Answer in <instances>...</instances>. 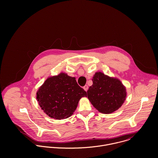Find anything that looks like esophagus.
I'll return each mask as SVG.
<instances>
[{"mask_svg": "<svg viewBox=\"0 0 158 158\" xmlns=\"http://www.w3.org/2000/svg\"><path fill=\"white\" fill-rule=\"evenodd\" d=\"M83 89H85V90H86V91H87L88 89V86H87V85H85L84 87H83Z\"/></svg>", "mask_w": 158, "mask_h": 158, "instance_id": "obj_1", "label": "esophagus"}]
</instances>
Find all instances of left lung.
Returning a JSON list of instances; mask_svg holds the SVG:
<instances>
[{"label":"left lung","mask_w":158,"mask_h":158,"mask_svg":"<svg viewBox=\"0 0 158 158\" xmlns=\"http://www.w3.org/2000/svg\"><path fill=\"white\" fill-rule=\"evenodd\" d=\"M92 80L93 85L87 91L88 98L99 112L113 113L122 105L127 93L125 88L118 80L97 72Z\"/></svg>","instance_id":"left-lung-1"}]
</instances>
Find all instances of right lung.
<instances>
[{
	"label": "right lung",
	"mask_w": 158,
	"mask_h": 158,
	"mask_svg": "<svg viewBox=\"0 0 158 158\" xmlns=\"http://www.w3.org/2000/svg\"><path fill=\"white\" fill-rule=\"evenodd\" d=\"M86 96V92L78 85L75 77L61 73L45 80L37 92L36 98L45 114L61 120L69 117L80 99Z\"/></svg>",
	"instance_id": "add662e5"
}]
</instances>
